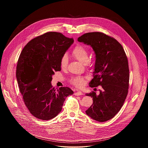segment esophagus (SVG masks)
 I'll return each instance as SVG.
<instances>
[{
  "label": "esophagus",
  "instance_id": "esophagus-1",
  "mask_svg": "<svg viewBox=\"0 0 148 148\" xmlns=\"http://www.w3.org/2000/svg\"><path fill=\"white\" fill-rule=\"evenodd\" d=\"M74 94H75V95H76V96H80V95H83V92H75Z\"/></svg>",
  "mask_w": 148,
  "mask_h": 148
}]
</instances>
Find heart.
I'll return each instance as SVG.
<instances>
[{
  "label": "heart",
  "instance_id": "1",
  "mask_svg": "<svg viewBox=\"0 0 148 148\" xmlns=\"http://www.w3.org/2000/svg\"><path fill=\"white\" fill-rule=\"evenodd\" d=\"M72 56L77 60L82 63L88 66L89 65V54L88 51L86 48L81 45H77L75 47L72 51ZM68 56L65 54L61 58L60 65V68L65 70L68 68ZM71 83L75 87L78 88H82L85 84V80L84 78L82 77H72L70 80Z\"/></svg>",
  "mask_w": 148,
  "mask_h": 148
}]
</instances>
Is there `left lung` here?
<instances>
[{
	"mask_svg": "<svg viewBox=\"0 0 148 148\" xmlns=\"http://www.w3.org/2000/svg\"><path fill=\"white\" fill-rule=\"evenodd\" d=\"M77 41L90 45L96 56L89 86L101 85L99 95L95 92L86 94L92 98L93 103L85 113L96 121H108L119 112L127 95L129 69L126 54L116 39L103 33H87Z\"/></svg>",
	"mask_w": 148,
	"mask_h": 148,
	"instance_id": "obj_1",
	"label": "left lung"
}]
</instances>
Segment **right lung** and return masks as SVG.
Wrapping results in <instances>:
<instances>
[{"mask_svg":"<svg viewBox=\"0 0 148 148\" xmlns=\"http://www.w3.org/2000/svg\"><path fill=\"white\" fill-rule=\"evenodd\" d=\"M73 42V38L51 32L33 39L21 51L16 77L25 106L39 119L55 118L65 98L74 93L68 87L56 90L51 84L54 72L61 71V58Z\"/></svg>","mask_w":148,"mask_h":148,"instance_id":"obj_1","label":"right lung"}]
</instances>
